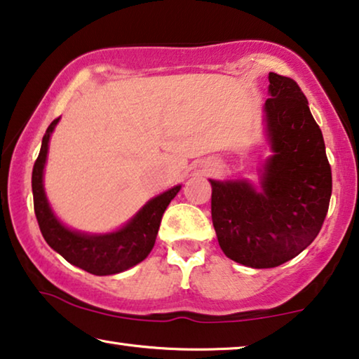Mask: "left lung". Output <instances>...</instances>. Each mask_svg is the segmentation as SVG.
<instances>
[{"label": "left lung", "instance_id": "left-lung-1", "mask_svg": "<svg viewBox=\"0 0 359 359\" xmlns=\"http://www.w3.org/2000/svg\"><path fill=\"white\" fill-rule=\"evenodd\" d=\"M266 159L257 191L246 180H210L214 230L226 257L273 269L310 246L326 219L331 164L309 100L294 79L270 73Z\"/></svg>", "mask_w": 359, "mask_h": 359}]
</instances>
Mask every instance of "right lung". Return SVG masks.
Returning a JSON list of instances; mask_svg holds the SVG:
<instances>
[{
  "instance_id": "obj_1",
  "label": "right lung",
  "mask_w": 359,
  "mask_h": 359,
  "mask_svg": "<svg viewBox=\"0 0 359 359\" xmlns=\"http://www.w3.org/2000/svg\"><path fill=\"white\" fill-rule=\"evenodd\" d=\"M59 119L55 118L46 129L32 172L33 206L43 238L67 262L93 275L105 276L129 270L130 266L144 260L155 246L164 210L179 193L180 185L153 198L118 231L107 235H88L67 229L49 208L43 187L49 137Z\"/></svg>"
}]
</instances>
